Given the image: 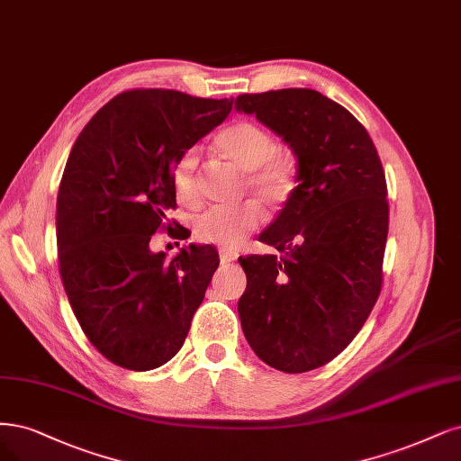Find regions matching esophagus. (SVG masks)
<instances>
[{
  "instance_id": "34e87169",
  "label": "esophagus",
  "mask_w": 461,
  "mask_h": 461,
  "mask_svg": "<svg viewBox=\"0 0 461 461\" xmlns=\"http://www.w3.org/2000/svg\"><path fill=\"white\" fill-rule=\"evenodd\" d=\"M238 258V253L234 251V249H230V248H221L219 249V259H221V263H230V261H234Z\"/></svg>"
}]
</instances>
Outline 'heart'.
<instances>
[{
	"instance_id": "b5f03b06",
	"label": "heart",
	"mask_w": 461,
	"mask_h": 461,
	"mask_svg": "<svg viewBox=\"0 0 461 461\" xmlns=\"http://www.w3.org/2000/svg\"><path fill=\"white\" fill-rule=\"evenodd\" d=\"M215 149L238 169L246 173V188L265 203L278 205L290 198L295 188L297 166L290 150L276 149L275 137L263 125L238 120L221 130L215 137ZM198 154L188 150L173 171V190L183 203H194ZM261 223V212L256 203L234 208H210L194 221V232L203 242L236 246L244 236Z\"/></svg>"
}]
</instances>
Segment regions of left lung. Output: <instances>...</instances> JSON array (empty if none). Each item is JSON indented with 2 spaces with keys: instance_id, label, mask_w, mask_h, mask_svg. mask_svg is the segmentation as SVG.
Returning a JSON list of instances; mask_svg holds the SVG:
<instances>
[{
  "instance_id": "1",
  "label": "left lung",
  "mask_w": 461,
  "mask_h": 461,
  "mask_svg": "<svg viewBox=\"0 0 461 461\" xmlns=\"http://www.w3.org/2000/svg\"><path fill=\"white\" fill-rule=\"evenodd\" d=\"M297 160L294 193L259 242L276 256L240 261L242 331L263 362L309 372L336 358L366 322L379 290L389 229L385 173L362 123L314 89L240 95Z\"/></svg>"
}]
</instances>
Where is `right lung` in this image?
<instances>
[{"label": "right lung", "mask_w": 461, "mask_h": 461, "mask_svg": "<svg viewBox=\"0 0 461 461\" xmlns=\"http://www.w3.org/2000/svg\"><path fill=\"white\" fill-rule=\"evenodd\" d=\"M230 110L232 99L133 89L74 142L57 196L60 278L87 339L122 368L147 372L177 355L217 271L213 246L167 259L150 236L176 208L181 156Z\"/></svg>", "instance_id": "add662e5"}]
</instances>
